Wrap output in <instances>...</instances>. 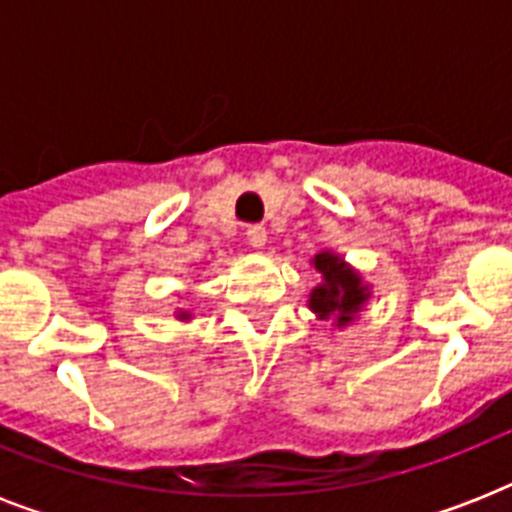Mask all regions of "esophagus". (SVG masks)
<instances>
[{"mask_svg": "<svg viewBox=\"0 0 512 512\" xmlns=\"http://www.w3.org/2000/svg\"><path fill=\"white\" fill-rule=\"evenodd\" d=\"M247 241L252 249H265V244H268V231H265L263 225H249Z\"/></svg>", "mask_w": 512, "mask_h": 512, "instance_id": "esophagus-1", "label": "esophagus"}]
</instances>
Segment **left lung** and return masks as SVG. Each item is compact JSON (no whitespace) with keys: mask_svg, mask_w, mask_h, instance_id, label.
<instances>
[{"mask_svg":"<svg viewBox=\"0 0 512 512\" xmlns=\"http://www.w3.org/2000/svg\"><path fill=\"white\" fill-rule=\"evenodd\" d=\"M311 265L321 273V281L308 295V308L316 313V319L332 321L335 329L356 324L361 311L372 300V284L364 281V276L332 249L316 252Z\"/></svg>","mask_w":512,"mask_h":512,"instance_id":"obj_1","label":"left lung"}]
</instances>
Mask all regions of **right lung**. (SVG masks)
<instances>
[{
  "label": "right lung",
  "instance_id": "add662e5",
  "mask_svg": "<svg viewBox=\"0 0 512 512\" xmlns=\"http://www.w3.org/2000/svg\"><path fill=\"white\" fill-rule=\"evenodd\" d=\"M175 319L183 321V324H188V321H193V313L188 311V308H175Z\"/></svg>",
  "mask_w": 512,
  "mask_h": 512
}]
</instances>
